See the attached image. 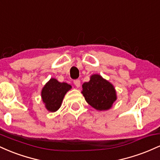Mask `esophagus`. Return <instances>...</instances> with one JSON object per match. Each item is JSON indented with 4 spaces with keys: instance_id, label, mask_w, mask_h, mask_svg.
Masks as SVG:
<instances>
[{
    "instance_id": "obj_1",
    "label": "esophagus",
    "mask_w": 160,
    "mask_h": 160,
    "mask_svg": "<svg viewBox=\"0 0 160 160\" xmlns=\"http://www.w3.org/2000/svg\"><path fill=\"white\" fill-rule=\"evenodd\" d=\"M74 85L77 86V87L79 88L80 86V80H75L74 81Z\"/></svg>"
}]
</instances>
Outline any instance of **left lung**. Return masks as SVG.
<instances>
[{"label":"left lung","instance_id":"8db88e82","mask_svg":"<svg viewBox=\"0 0 160 160\" xmlns=\"http://www.w3.org/2000/svg\"><path fill=\"white\" fill-rule=\"evenodd\" d=\"M82 87L86 102L98 111L110 109L117 100L113 86L99 74L92 75L90 80L84 82Z\"/></svg>","mask_w":160,"mask_h":160}]
</instances>
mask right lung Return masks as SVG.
Returning a JSON list of instances; mask_svg holds the SVG:
<instances>
[{
  "mask_svg": "<svg viewBox=\"0 0 160 160\" xmlns=\"http://www.w3.org/2000/svg\"><path fill=\"white\" fill-rule=\"evenodd\" d=\"M71 89V86L67 82H60L56 79L51 78L41 91L43 102L47 111L55 112L61 107L62 102L67 92Z\"/></svg>",
  "mask_w": 160,
  "mask_h": 160,
  "instance_id": "1",
  "label": "right lung"
}]
</instances>
